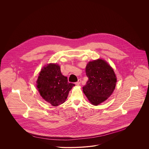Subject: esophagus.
<instances>
[{
  "label": "esophagus",
  "mask_w": 149,
  "mask_h": 149,
  "mask_svg": "<svg viewBox=\"0 0 149 149\" xmlns=\"http://www.w3.org/2000/svg\"><path fill=\"white\" fill-rule=\"evenodd\" d=\"M80 83H81V80L79 79L75 84H76V85H80Z\"/></svg>",
  "instance_id": "34e87169"
}]
</instances>
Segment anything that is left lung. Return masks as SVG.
I'll use <instances>...</instances> for the list:
<instances>
[{
  "label": "left lung",
  "mask_w": 149,
  "mask_h": 149,
  "mask_svg": "<svg viewBox=\"0 0 149 149\" xmlns=\"http://www.w3.org/2000/svg\"><path fill=\"white\" fill-rule=\"evenodd\" d=\"M85 72L88 80L83 92L92 104L104 102L115 89L116 77L112 68L104 60L99 59L87 64Z\"/></svg>",
  "instance_id": "8db88e82"
}]
</instances>
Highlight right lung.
Returning <instances> with one entry per match:
<instances>
[{"instance_id": "add662e5", "label": "right lung", "mask_w": 149, "mask_h": 149, "mask_svg": "<svg viewBox=\"0 0 149 149\" xmlns=\"http://www.w3.org/2000/svg\"><path fill=\"white\" fill-rule=\"evenodd\" d=\"M74 85L68 82L58 65L50 64L44 67L40 73L37 88L43 99L53 106L65 102L69 92Z\"/></svg>"}]
</instances>
